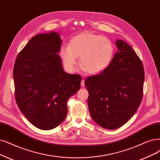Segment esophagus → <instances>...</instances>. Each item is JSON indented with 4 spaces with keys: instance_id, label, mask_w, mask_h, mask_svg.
<instances>
[{
    "instance_id": "obj_1",
    "label": "esophagus",
    "mask_w": 160,
    "mask_h": 160,
    "mask_svg": "<svg viewBox=\"0 0 160 160\" xmlns=\"http://www.w3.org/2000/svg\"><path fill=\"white\" fill-rule=\"evenodd\" d=\"M84 80L83 79V80H82V82H81V86L83 88V87H84Z\"/></svg>"
}]
</instances>
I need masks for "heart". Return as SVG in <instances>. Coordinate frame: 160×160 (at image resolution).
Returning a JSON list of instances; mask_svg holds the SVG:
<instances>
[{
    "label": "heart",
    "instance_id": "heart-1",
    "mask_svg": "<svg viewBox=\"0 0 160 160\" xmlns=\"http://www.w3.org/2000/svg\"><path fill=\"white\" fill-rule=\"evenodd\" d=\"M114 54V45L107 37L84 32L70 39L68 46L62 45L60 56L65 68L70 72L80 63L87 72L96 74L107 68Z\"/></svg>",
    "mask_w": 160,
    "mask_h": 160
}]
</instances>
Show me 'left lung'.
Returning <instances> with one entry per match:
<instances>
[{
	"label": "left lung",
	"instance_id": "obj_1",
	"mask_svg": "<svg viewBox=\"0 0 160 160\" xmlns=\"http://www.w3.org/2000/svg\"><path fill=\"white\" fill-rule=\"evenodd\" d=\"M116 45L118 51L109 66L85 80L92 119L109 130L119 128L128 122L143 98L142 62L125 41L117 40Z\"/></svg>",
	"mask_w": 160,
	"mask_h": 160
}]
</instances>
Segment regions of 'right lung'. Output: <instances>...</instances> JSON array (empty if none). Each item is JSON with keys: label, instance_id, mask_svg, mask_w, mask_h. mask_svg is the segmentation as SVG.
Returning a JSON list of instances; mask_svg holds the SVG:
<instances>
[{"label": "right lung", "instance_id": "add662e5", "mask_svg": "<svg viewBox=\"0 0 160 160\" xmlns=\"http://www.w3.org/2000/svg\"><path fill=\"white\" fill-rule=\"evenodd\" d=\"M56 32L33 37L18 55L13 76L16 103L33 125L41 130L57 127L67 115L68 98L80 88L82 77L65 72Z\"/></svg>", "mask_w": 160, "mask_h": 160}]
</instances>
